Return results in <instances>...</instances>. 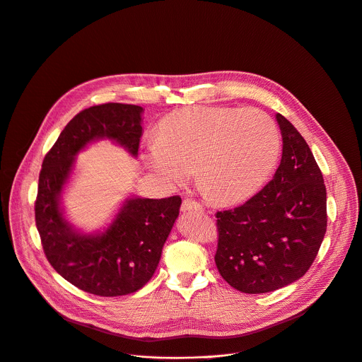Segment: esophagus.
Masks as SVG:
<instances>
[{
	"instance_id": "1",
	"label": "esophagus",
	"mask_w": 362,
	"mask_h": 362,
	"mask_svg": "<svg viewBox=\"0 0 362 362\" xmlns=\"http://www.w3.org/2000/svg\"><path fill=\"white\" fill-rule=\"evenodd\" d=\"M182 211L183 212H202L203 211V206L197 200L186 197L183 200V203H182Z\"/></svg>"
}]
</instances>
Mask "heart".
<instances>
[{
  "instance_id": "1",
  "label": "heart",
  "mask_w": 362,
  "mask_h": 362,
  "mask_svg": "<svg viewBox=\"0 0 362 362\" xmlns=\"http://www.w3.org/2000/svg\"><path fill=\"white\" fill-rule=\"evenodd\" d=\"M281 134L262 110L192 106L165 116L156 141L147 147L148 166L170 183L194 170L199 190L222 204L252 196L274 170Z\"/></svg>"
}]
</instances>
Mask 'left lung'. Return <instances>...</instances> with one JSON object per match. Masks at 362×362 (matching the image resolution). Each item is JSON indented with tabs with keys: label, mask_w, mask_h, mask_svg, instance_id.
<instances>
[{
	"label": "left lung",
	"mask_w": 362,
	"mask_h": 362,
	"mask_svg": "<svg viewBox=\"0 0 362 362\" xmlns=\"http://www.w3.org/2000/svg\"><path fill=\"white\" fill-rule=\"evenodd\" d=\"M282 159L272 180L243 204L216 212L215 262L245 293L284 288L306 274L327 232V189L305 139L282 115Z\"/></svg>",
	"instance_id": "left-lung-1"
}]
</instances>
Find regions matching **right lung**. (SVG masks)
I'll return each instance as SVG.
<instances>
[{
	"label": "right lung",
	"mask_w": 362,
	"mask_h": 362,
	"mask_svg": "<svg viewBox=\"0 0 362 362\" xmlns=\"http://www.w3.org/2000/svg\"><path fill=\"white\" fill-rule=\"evenodd\" d=\"M141 112L123 103L91 106L69 122L42 160L34 204L42 250L66 281L93 295H127L148 282L182 204L180 196L130 199L110 228L95 236L73 232L60 212L59 196L76 154L100 137L137 154Z\"/></svg>",
	"instance_id": "add662e5"
}]
</instances>
